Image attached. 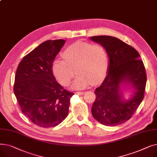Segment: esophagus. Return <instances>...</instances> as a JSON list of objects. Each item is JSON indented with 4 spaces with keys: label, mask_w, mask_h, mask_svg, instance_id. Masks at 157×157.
Masks as SVG:
<instances>
[{
    "label": "esophagus",
    "mask_w": 157,
    "mask_h": 157,
    "mask_svg": "<svg viewBox=\"0 0 157 157\" xmlns=\"http://www.w3.org/2000/svg\"><path fill=\"white\" fill-rule=\"evenodd\" d=\"M84 92H75V94H76V95H83L84 94Z\"/></svg>",
    "instance_id": "esophagus-1"
}]
</instances>
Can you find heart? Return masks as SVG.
Here are the masks:
<instances>
[{
	"label": "heart",
	"instance_id": "obj_1",
	"mask_svg": "<svg viewBox=\"0 0 157 157\" xmlns=\"http://www.w3.org/2000/svg\"><path fill=\"white\" fill-rule=\"evenodd\" d=\"M63 60L56 59L53 63V72L63 86H68L75 75L72 87L85 88L93 82L97 84L105 75L108 67V54L101 44L78 42L69 46L62 53Z\"/></svg>",
	"mask_w": 157,
	"mask_h": 157
}]
</instances>
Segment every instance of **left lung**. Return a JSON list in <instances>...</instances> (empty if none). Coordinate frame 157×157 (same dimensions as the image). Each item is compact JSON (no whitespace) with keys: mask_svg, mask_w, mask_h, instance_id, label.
<instances>
[{"mask_svg":"<svg viewBox=\"0 0 157 157\" xmlns=\"http://www.w3.org/2000/svg\"><path fill=\"white\" fill-rule=\"evenodd\" d=\"M90 39L105 49L109 60L107 76L95 89L92 114L102 125H120L132 117L144 98L147 79L144 63L135 48L117 37L99 36ZM122 84L133 90L128 100L123 98Z\"/></svg>","mask_w":157,"mask_h":157,"instance_id":"obj_1","label":"left lung"}]
</instances>
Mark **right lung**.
<instances>
[{"instance_id":"add662e5","label":"right lung","mask_w":157,"mask_h":157,"mask_svg":"<svg viewBox=\"0 0 157 157\" xmlns=\"http://www.w3.org/2000/svg\"><path fill=\"white\" fill-rule=\"evenodd\" d=\"M65 43L48 40L23 57L16 70L14 93L22 113L34 124L55 127L67 117L73 93L63 89L53 74V63Z\"/></svg>"}]
</instances>
